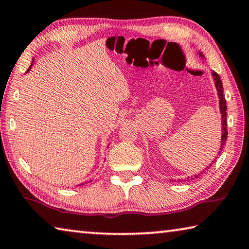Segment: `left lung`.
Here are the masks:
<instances>
[{
    "label": "left lung",
    "instance_id": "8db88e82",
    "mask_svg": "<svg viewBox=\"0 0 249 249\" xmlns=\"http://www.w3.org/2000/svg\"><path fill=\"white\" fill-rule=\"evenodd\" d=\"M199 56L201 58H203L204 56L202 54V53H199ZM212 77H213V80L214 82H215V87H216V90H217V95H218V99H220V111H221V114H222V137H221V146H220V150H218V155L221 154V151L223 149V147H224L225 142H226V140H227V122H226V116H227V113H226V100L224 98V93H223V84H222V81H221V78L220 75H218L216 72H212ZM217 158V157H216ZM214 162V160L212 162L210 163V166H208L206 168H204V170L209 169V168L212 166V163ZM201 171L199 172V174H196L195 176H191V177H188V178L183 179V181H188V180H191L192 179H196V178H199V177L202 175ZM181 181V180H180Z\"/></svg>",
    "mask_w": 249,
    "mask_h": 249
}]
</instances>
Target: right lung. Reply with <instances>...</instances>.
I'll return each mask as SVG.
<instances>
[{"instance_id":"obj_1","label":"right lung","mask_w":249,"mask_h":249,"mask_svg":"<svg viewBox=\"0 0 249 249\" xmlns=\"http://www.w3.org/2000/svg\"><path fill=\"white\" fill-rule=\"evenodd\" d=\"M33 65V64H32ZM32 65H31V67H29V68H28V70L27 71H29V70H31V68H32ZM89 182H91V181H89ZM89 182H88V183H89ZM87 183V182H86ZM81 184H84V183H81ZM81 184H79V185H81Z\"/></svg>"}]
</instances>
